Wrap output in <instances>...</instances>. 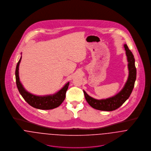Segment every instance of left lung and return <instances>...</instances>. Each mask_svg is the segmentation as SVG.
<instances>
[{"label":"left lung","instance_id":"left-lung-1","mask_svg":"<svg viewBox=\"0 0 151 151\" xmlns=\"http://www.w3.org/2000/svg\"><path fill=\"white\" fill-rule=\"evenodd\" d=\"M127 60L129 76L127 83L123 89L116 95L106 99L97 100L89 96L86 91H84V96L88 104L93 108L103 111H112L120 108L129 98L133 90L136 80L137 70L135 66V59L126 44L124 45Z\"/></svg>","mask_w":151,"mask_h":151}]
</instances>
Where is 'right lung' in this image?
I'll use <instances>...</instances> for the list:
<instances>
[{
  "label": "right lung",
  "instance_id": "add662e5",
  "mask_svg": "<svg viewBox=\"0 0 151 151\" xmlns=\"http://www.w3.org/2000/svg\"><path fill=\"white\" fill-rule=\"evenodd\" d=\"M21 60L22 57L17 63L15 73L16 85L20 93L22 95L24 99L31 106L42 110H49L59 106L65 100L66 91L69 86V82H68L58 92L53 95L45 96L34 95L26 91L20 81L19 76V67Z\"/></svg>",
  "mask_w": 151,
  "mask_h": 151
}]
</instances>
